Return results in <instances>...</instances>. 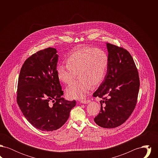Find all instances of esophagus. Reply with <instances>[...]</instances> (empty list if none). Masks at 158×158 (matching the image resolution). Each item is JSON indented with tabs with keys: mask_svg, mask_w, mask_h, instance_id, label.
<instances>
[{
	"mask_svg": "<svg viewBox=\"0 0 158 158\" xmlns=\"http://www.w3.org/2000/svg\"><path fill=\"white\" fill-rule=\"evenodd\" d=\"M90 100H89V99H84V100H82V101H81V103H82V104H88L89 102H90Z\"/></svg>",
	"mask_w": 158,
	"mask_h": 158,
	"instance_id": "esophagus-1",
	"label": "esophagus"
}]
</instances>
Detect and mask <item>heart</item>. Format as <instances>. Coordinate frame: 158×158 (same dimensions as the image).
<instances>
[{"label": "heart", "instance_id": "1", "mask_svg": "<svg viewBox=\"0 0 158 158\" xmlns=\"http://www.w3.org/2000/svg\"><path fill=\"white\" fill-rule=\"evenodd\" d=\"M66 66L59 64L56 68L58 79L65 83L75 82L66 89V94L70 99L85 98L92 85L97 86L102 82L107 72L108 56L104 51L94 47H86L73 51L68 56Z\"/></svg>", "mask_w": 158, "mask_h": 158}]
</instances>
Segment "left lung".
I'll return each mask as SVG.
<instances>
[{
    "mask_svg": "<svg viewBox=\"0 0 158 158\" xmlns=\"http://www.w3.org/2000/svg\"><path fill=\"white\" fill-rule=\"evenodd\" d=\"M108 66L104 80L93 97L102 98L101 110L94 121L111 128L123 124L134 111L140 87L139 73L127 50L106 43Z\"/></svg>",
    "mask_w": 158,
    "mask_h": 158,
    "instance_id": "left-lung-1",
    "label": "left lung"
}]
</instances>
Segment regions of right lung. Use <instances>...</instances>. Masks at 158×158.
I'll use <instances>...</instances> for the list:
<instances>
[{
	"label": "right lung",
	"instance_id": "add662e5",
	"mask_svg": "<svg viewBox=\"0 0 158 158\" xmlns=\"http://www.w3.org/2000/svg\"><path fill=\"white\" fill-rule=\"evenodd\" d=\"M57 53L48 47L32 54L23 64L18 78L17 103L26 119L41 131L61 127L76 105L75 100L61 97L63 91L56 72Z\"/></svg>",
	"mask_w": 158,
	"mask_h": 158
}]
</instances>
